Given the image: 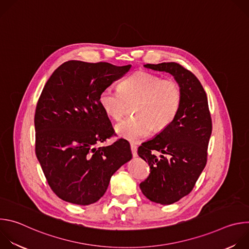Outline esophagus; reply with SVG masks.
Here are the masks:
<instances>
[{
  "instance_id": "esophagus-1",
  "label": "esophagus",
  "mask_w": 249,
  "mask_h": 249,
  "mask_svg": "<svg viewBox=\"0 0 249 249\" xmlns=\"http://www.w3.org/2000/svg\"><path fill=\"white\" fill-rule=\"evenodd\" d=\"M130 148H131V153H132L133 157H137V145L136 144H131Z\"/></svg>"
}]
</instances>
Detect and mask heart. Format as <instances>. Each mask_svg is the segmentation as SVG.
<instances>
[{
    "mask_svg": "<svg viewBox=\"0 0 249 249\" xmlns=\"http://www.w3.org/2000/svg\"><path fill=\"white\" fill-rule=\"evenodd\" d=\"M182 90L178 82L161 76L137 71L125 79L119 89H104L98 102L102 110L114 120L121 119L127 112L129 103L137 101L134 113L137 117L119 122L116 133L129 141L147 138L153 129L160 132L167 128L179 111Z\"/></svg>",
    "mask_w": 249,
    "mask_h": 249,
    "instance_id": "b5f03b06",
    "label": "heart"
}]
</instances>
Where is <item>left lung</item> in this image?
Returning <instances> with one entry per match:
<instances>
[{"label":"left lung","instance_id":"left-lung-1","mask_svg":"<svg viewBox=\"0 0 249 249\" xmlns=\"http://www.w3.org/2000/svg\"><path fill=\"white\" fill-rule=\"evenodd\" d=\"M145 67L171 74L182 90L173 122L138 148L139 157L150 165L149 176L140 183L142 192L152 202L169 205L192 191L207 163L212 118L207 94L189 70L175 62ZM155 151L163 155L157 157Z\"/></svg>","mask_w":249,"mask_h":249}]
</instances>
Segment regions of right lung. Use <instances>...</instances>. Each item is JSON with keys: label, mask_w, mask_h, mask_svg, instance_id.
<instances>
[{"label": "right lung", "mask_w": 249, "mask_h": 249, "mask_svg": "<svg viewBox=\"0 0 249 249\" xmlns=\"http://www.w3.org/2000/svg\"><path fill=\"white\" fill-rule=\"evenodd\" d=\"M130 68L106 62H65L54 71L38 98L35 155L50 188L66 202L95 203L113 173L132 159L124 139L96 148L114 134L98 96Z\"/></svg>", "instance_id": "1"}]
</instances>
